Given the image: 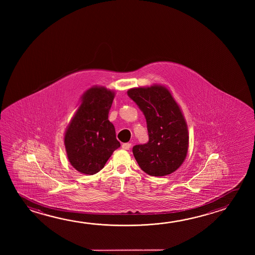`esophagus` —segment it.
<instances>
[{
	"label": "esophagus",
	"instance_id": "1",
	"mask_svg": "<svg viewBox=\"0 0 255 255\" xmlns=\"http://www.w3.org/2000/svg\"><path fill=\"white\" fill-rule=\"evenodd\" d=\"M130 146H131L130 143H124V144L122 145V147H123L124 149H126V150H128V149H129Z\"/></svg>",
	"mask_w": 255,
	"mask_h": 255
}]
</instances>
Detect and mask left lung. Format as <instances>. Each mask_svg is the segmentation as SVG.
<instances>
[{
    "mask_svg": "<svg viewBox=\"0 0 255 255\" xmlns=\"http://www.w3.org/2000/svg\"><path fill=\"white\" fill-rule=\"evenodd\" d=\"M146 118L148 141L132 147L139 167L150 176L175 171L188 153V133L180 108L166 88H135L127 92Z\"/></svg>",
    "mask_w": 255,
    "mask_h": 255,
    "instance_id": "obj_1",
    "label": "left lung"
}]
</instances>
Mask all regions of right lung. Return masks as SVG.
<instances>
[{
	"instance_id": "add662e5",
	"label": "right lung",
	"mask_w": 255,
	"mask_h": 255,
	"mask_svg": "<svg viewBox=\"0 0 255 255\" xmlns=\"http://www.w3.org/2000/svg\"><path fill=\"white\" fill-rule=\"evenodd\" d=\"M114 93L105 88L89 89L65 134L67 157L75 170L95 174L121 144L109 121Z\"/></svg>"
}]
</instances>
